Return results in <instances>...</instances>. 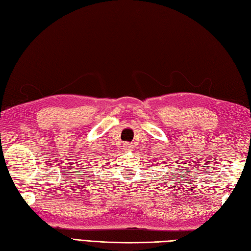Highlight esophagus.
Listing matches in <instances>:
<instances>
[{"instance_id": "esophagus-1", "label": "esophagus", "mask_w": 251, "mask_h": 251, "mask_svg": "<svg viewBox=\"0 0 251 251\" xmlns=\"http://www.w3.org/2000/svg\"><path fill=\"white\" fill-rule=\"evenodd\" d=\"M124 148H125V150H126V151H131L132 149H133V147H132L131 144H125V145H124Z\"/></svg>"}]
</instances>
